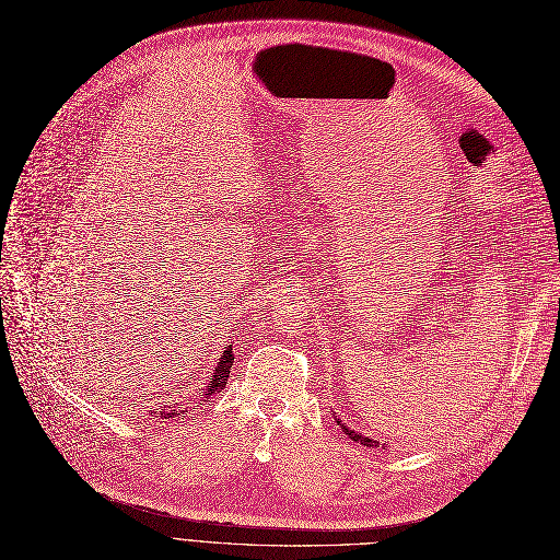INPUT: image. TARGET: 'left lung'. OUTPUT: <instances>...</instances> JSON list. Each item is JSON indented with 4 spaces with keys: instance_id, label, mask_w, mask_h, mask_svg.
Wrapping results in <instances>:
<instances>
[{
    "instance_id": "1",
    "label": "left lung",
    "mask_w": 560,
    "mask_h": 560,
    "mask_svg": "<svg viewBox=\"0 0 560 560\" xmlns=\"http://www.w3.org/2000/svg\"><path fill=\"white\" fill-rule=\"evenodd\" d=\"M335 421H337L339 429H341L346 435H349L353 442H358V444H364V446H369V448H378V446H385V444H381L378 440H371V438H366V435H362V433H358V431L349 429V425L341 423V419H339V417H335Z\"/></svg>"
}]
</instances>
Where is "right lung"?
<instances>
[{
  "label": "right lung",
  "mask_w": 560,
  "mask_h": 560,
  "mask_svg": "<svg viewBox=\"0 0 560 560\" xmlns=\"http://www.w3.org/2000/svg\"><path fill=\"white\" fill-rule=\"evenodd\" d=\"M232 360H234V353H232V343H228L225 346V351L221 353V358H219V362H217V366H214V374H211V378H209V383H207V387H205V392L198 396V401L191 406V408H198V406H202V401H209L211 396L214 394H219L223 387H225V383H228V378H230V366H232ZM189 406L186 408H179V406H164V408H156V410H148V415L154 419V417H162V419H173V417H179V415H184V412H189L191 410Z\"/></svg>",
  "instance_id": "obj_1"
}]
</instances>
